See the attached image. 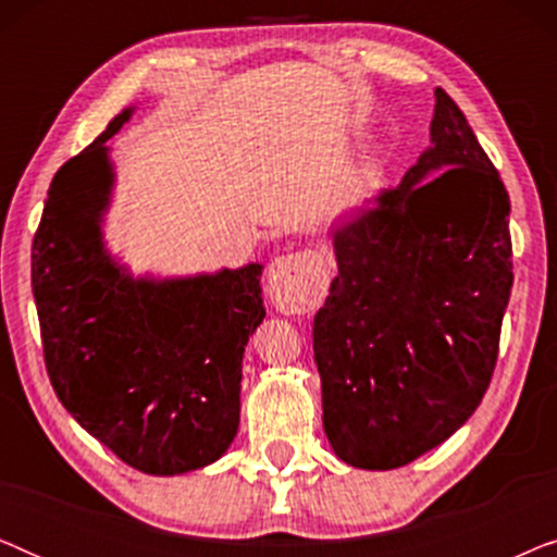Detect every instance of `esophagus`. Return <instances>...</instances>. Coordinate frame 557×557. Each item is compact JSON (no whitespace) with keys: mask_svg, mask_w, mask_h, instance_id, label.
Returning a JSON list of instances; mask_svg holds the SVG:
<instances>
[{"mask_svg":"<svg viewBox=\"0 0 557 557\" xmlns=\"http://www.w3.org/2000/svg\"><path fill=\"white\" fill-rule=\"evenodd\" d=\"M326 263L314 250L278 256L269 269L265 292L281 314H304L317 309L326 296Z\"/></svg>","mask_w":557,"mask_h":557,"instance_id":"1","label":"esophagus"}]
</instances>
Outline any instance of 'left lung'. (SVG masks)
I'll return each instance as SVG.
<instances>
[{
	"mask_svg": "<svg viewBox=\"0 0 557 557\" xmlns=\"http://www.w3.org/2000/svg\"><path fill=\"white\" fill-rule=\"evenodd\" d=\"M332 243L314 317L324 433L349 467H406L482 403L512 288L509 195L444 88L431 147Z\"/></svg>",
	"mask_w": 557,
	"mask_h": 557,
	"instance_id": "obj_1",
	"label": "left lung"
}]
</instances>
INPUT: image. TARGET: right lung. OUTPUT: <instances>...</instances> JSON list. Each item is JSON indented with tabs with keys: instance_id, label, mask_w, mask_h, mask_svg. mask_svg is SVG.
Returning <instances> with one entry per match:
<instances>
[{
	"instance_id": "add662e5",
	"label": "right lung",
	"mask_w": 557,
	"mask_h": 557,
	"mask_svg": "<svg viewBox=\"0 0 557 557\" xmlns=\"http://www.w3.org/2000/svg\"><path fill=\"white\" fill-rule=\"evenodd\" d=\"M98 139L60 166L33 240L45 368L67 413L154 476L218 461L240 423L243 352L263 322L261 263L197 276H134L103 243L116 174Z\"/></svg>"
}]
</instances>
